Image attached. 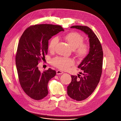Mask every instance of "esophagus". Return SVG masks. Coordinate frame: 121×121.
Here are the masks:
<instances>
[{"instance_id": "34e87169", "label": "esophagus", "mask_w": 121, "mask_h": 121, "mask_svg": "<svg viewBox=\"0 0 121 121\" xmlns=\"http://www.w3.org/2000/svg\"><path fill=\"white\" fill-rule=\"evenodd\" d=\"M63 73V71H60V70H57V71H56V73H57V74H62Z\"/></svg>"}]
</instances>
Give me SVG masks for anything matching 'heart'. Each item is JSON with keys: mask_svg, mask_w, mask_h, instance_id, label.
Wrapping results in <instances>:
<instances>
[{"mask_svg": "<svg viewBox=\"0 0 121 121\" xmlns=\"http://www.w3.org/2000/svg\"><path fill=\"white\" fill-rule=\"evenodd\" d=\"M64 39L78 57L84 58L88 55L90 50V46L87 43L83 42L84 38L81 34L77 32H70L66 35ZM58 41L59 39L57 37L51 39L48 44V49L51 52H54ZM74 63V60L69 58L56 57L52 60V65L63 70L68 69Z\"/></svg>", "mask_w": 121, "mask_h": 121, "instance_id": "obj_1", "label": "heart"}]
</instances>
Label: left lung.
Instances as JSON below:
<instances>
[{"label":"left lung","instance_id":"left-lung-1","mask_svg":"<svg viewBox=\"0 0 121 121\" xmlns=\"http://www.w3.org/2000/svg\"><path fill=\"white\" fill-rule=\"evenodd\" d=\"M71 28L80 30L88 35L90 50L88 55L78 68L83 70L81 74L71 75V82L67 87L69 97L78 101L87 98L98 84L103 69V51L98 38L92 30L86 26H73Z\"/></svg>","mask_w":121,"mask_h":121}]
</instances>
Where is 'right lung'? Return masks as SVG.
I'll use <instances>...</instances> for the list:
<instances>
[{"instance_id": "obj_1", "label": "right lung", "mask_w": 121, "mask_h": 121, "mask_svg": "<svg viewBox=\"0 0 121 121\" xmlns=\"http://www.w3.org/2000/svg\"><path fill=\"white\" fill-rule=\"evenodd\" d=\"M61 31L64 30L59 25L37 24L28 28L19 39L16 55L19 82L24 91L34 100L48 95V83L56 74L51 68L41 72L38 65L47 54L48 41Z\"/></svg>"}]
</instances>
